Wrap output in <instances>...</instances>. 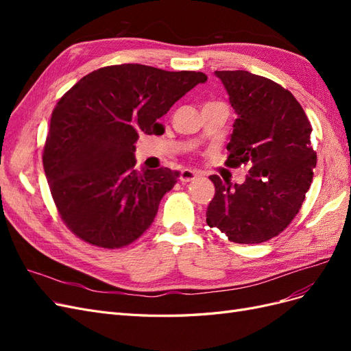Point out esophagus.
<instances>
[{"mask_svg": "<svg viewBox=\"0 0 351 351\" xmlns=\"http://www.w3.org/2000/svg\"><path fill=\"white\" fill-rule=\"evenodd\" d=\"M196 176L197 174L195 171H192V169H183V171L178 176V180L182 183H189V182H192V180H195Z\"/></svg>", "mask_w": 351, "mask_h": 351, "instance_id": "1", "label": "esophagus"}]
</instances>
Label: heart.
Masks as SVG:
<instances>
[{
  "mask_svg": "<svg viewBox=\"0 0 351 351\" xmlns=\"http://www.w3.org/2000/svg\"><path fill=\"white\" fill-rule=\"evenodd\" d=\"M210 104H219V102H210ZM222 105V104H221Z\"/></svg>",
  "mask_w": 351,
  "mask_h": 351,
  "instance_id": "b5f03b06",
  "label": "heart"
}]
</instances>
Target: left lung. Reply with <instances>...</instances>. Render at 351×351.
Segmentation results:
<instances>
[{
  "label": "left lung",
  "mask_w": 351,
  "mask_h": 351,
  "mask_svg": "<svg viewBox=\"0 0 351 351\" xmlns=\"http://www.w3.org/2000/svg\"><path fill=\"white\" fill-rule=\"evenodd\" d=\"M237 119L227 145V167L249 164L243 184L210 176L215 196L206 210L209 227L230 241H268L299 214L316 167L312 125L290 90L244 70L215 71Z\"/></svg>",
  "instance_id": "obj_1"
}]
</instances>
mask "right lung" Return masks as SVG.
Here are the masks:
<instances>
[{
  "label": "right lung",
  "instance_id": "add662e5",
  "mask_svg": "<svg viewBox=\"0 0 351 351\" xmlns=\"http://www.w3.org/2000/svg\"><path fill=\"white\" fill-rule=\"evenodd\" d=\"M206 79L200 71L120 64L89 73L62 95L51 115L42 162L71 232L93 246L120 249L151 227L178 173H137L134 143L141 133L162 134L158 119Z\"/></svg>",
  "mask_w": 351,
  "mask_h": 351
}]
</instances>
